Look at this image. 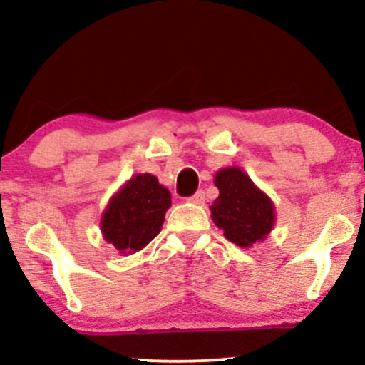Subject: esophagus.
Wrapping results in <instances>:
<instances>
[{
  "mask_svg": "<svg viewBox=\"0 0 365 365\" xmlns=\"http://www.w3.org/2000/svg\"><path fill=\"white\" fill-rule=\"evenodd\" d=\"M189 201H192V203L196 205H203L205 203V190H197V192H194L192 196L189 197Z\"/></svg>",
  "mask_w": 365,
  "mask_h": 365,
  "instance_id": "obj_1",
  "label": "esophagus"
}]
</instances>
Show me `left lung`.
<instances>
[{
  "label": "left lung",
  "instance_id": "obj_1",
  "mask_svg": "<svg viewBox=\"0 0 365 365\" xmlns=\"http://www.w3.org/2000/svg\"><path fill=\"white\" fill-rule=\"evenodd\" d=\"M215 185L219 197L210 210L224 237L240 247L263 240L274 226L272 201L238 168L220 169L215 175Z\"/></svg>",
  "mask_w": 365,
  "mask_h": 365
}]
</instances>
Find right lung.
Listing matches in <instances>:
<instances>
[{"mask_svg": "<svg viewBox=\"0 0 365 365\" xmlns=\"http://www.w3.org/2000/svg\"><path fill=\"white\" fill-rule=\"evenodd\" d=\"M171 194L152 175H138L113 197L102 217V233L120 252L141 251L159 235Z\"/></svg>", "mask_w": 365, "mask_h": 365, "instance_id": "add662e5", "label": "right lung"}]
</instances>
